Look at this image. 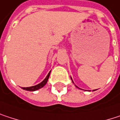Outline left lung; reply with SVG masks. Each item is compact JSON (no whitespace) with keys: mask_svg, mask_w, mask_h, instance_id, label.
I'll return each mask as SVG.
<instances>
[{"mask_svg":"<svg viewBox=\"0 0 120 120\" xmlns=\"http://www.w3.org/2000/svg\"><path fill=\"white\" fill-rule=\"evenodd\" d=\"M71 80H72V78H71ZM72 81H73V80H72ZM76 87H77V86H76Z\"/></svg>","mask_w":120,"mask_h":120,"instance_id":"1","label":"left lung"}]
</instances>
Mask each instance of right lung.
I'll use <instances>...</instances> for the list:
<instances>
[{
	"mask_svg": "<svg viewBox=\"0 0 120 120\" xmlns=\"http://www.w3.org/2000/svg\"><path fill=\"white\" fill-rule=\"evenodd\" d=\"M50 72H51V71H50ZM50 72L48 73V75H47V77L45 78V80H44L42 82H41L40 84H38V85H35V86L29 87H22V89L24 90H26V91H36V90H39V89H40V88L43 87L46 85V83L47 82V80H48L49 77V75H50Z\"/></svg>",
	"mask_w": 120,
	"mask_h": 120,
	"instance_id": "add662e5",
	"label": "right lung"
}]
</instances>
